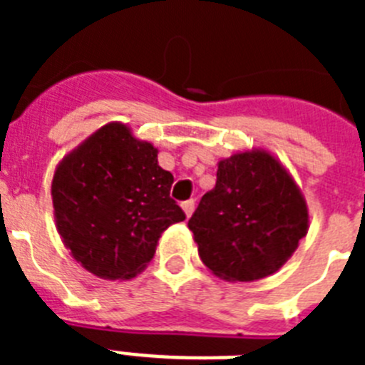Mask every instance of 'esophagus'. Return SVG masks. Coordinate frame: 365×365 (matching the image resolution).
Here are the masks:
<instances>
[{"label":"esophagus","instance_id":"1","mask_svg":"<svg viewBox=\"0 0 365 365\" xmlns=\"http://www.w3.org/2000/svg\"><path fill=\"white\" fill-rule=\"evenodd\" d=\"M180 206H182V210H185L186 217H190L193 212V208H195V199H188V201L180 202Z\"/></svg>","mask_w":365,"mask_h":365}]
</instances>
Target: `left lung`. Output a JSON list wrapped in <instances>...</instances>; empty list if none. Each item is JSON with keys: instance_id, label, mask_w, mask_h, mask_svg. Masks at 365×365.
I'll list each match as a JSON object with an SVG mask.
<instances>
[{"instance_id": "8db88e82", "label": "left lung", "mask_w": 365, "mask_h": 365, "mask_svg": "<svg viewBox=\"0 0 365 365\" xmlns=\"http://www.w3.org/2000/svg\"><path fill=\"white\" fill-rule=\"evenodd\" d=\"M199 256L215 276L254 282L276 272L307 234L302 192L267 151L222 159L212 192L188 221Z\"/></svg>"}]
</instances>
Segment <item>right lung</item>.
Returning a JSON list of instances; mask_svg holds the SVG:
<instances>
[{"instance_id": "add662e5", "label": "right lung", "mask_w": 365, "mask_h": 365, "mask_svg": "<svg viewBox=\"0 0 365 365\" xmlns=\"http://www.w3.org/2000/svg\"><path fill=\"white\" fill-rule=\"evenodd\" d=\"M173 175L157 150L124 124H108L56 168L53 205L63 243L83 269L130 279L151 261L160 234L186 215L170 197Z\"/></svg>"}]
</instances>
